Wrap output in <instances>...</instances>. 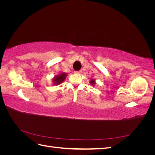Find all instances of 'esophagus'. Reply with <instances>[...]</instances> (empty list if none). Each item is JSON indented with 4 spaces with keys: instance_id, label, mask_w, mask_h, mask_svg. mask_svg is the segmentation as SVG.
<instances>
[{
    "instance_id": "1",
    "label": "esophagus",
    "mask_w": 155,
    "mask_h": 155,
    "mask_svg": "<svg viewBox=\"0 0 155 155\" xmlns=\"http://www.w3.org/2000/svg\"><path fill=\"white\" fill-rule=\"evenodd\" d=\"M81 72H82L81 70H79V71H75L74 72L75 74H81Z\"/></svg>"
}]
</instances>
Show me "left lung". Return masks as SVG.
I'll use <instances>...</instances> for the list:
<instances>
[{"instance_id": "obj_1", "label": "left lung", "mask_w": 155, "mask_h": 155, "mask_svg": "<svg viewBox=\"0 0 155 155\" xmlns=\"http://www.w3.org/2000/svg\"><path fill=\"white\" fill-rule=\"evenodd\" d=\"M90 83H91V85H95V81L94 80V79H92Z\"/></svg>"}]
</instances>
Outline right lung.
<instances>
[{
  "instance_id": "add662e5",
  "label": "right lung",
  "mask_w": 155,
  "mask_h": 155,
  "mask_svg": "<svg viewBox=\"0 0 155 155\" xmlns=\"http://www.w3.org/2000/svg\"><path fill=\"white\" fill-rule=\"evenodd\" d=\"M67 77V74L66 73H62L58 76H56L53 79V83L55 85H59V84L61 83L64 81Z\"/></svg>"
}]
</instances>
